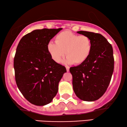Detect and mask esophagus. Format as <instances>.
Segmentation results:
<instances>
[{"mask_svg":"<svg viewBox=\"0 0 127 127\" xmlns=\"http://www.w3.org/2000/svg\"><path fill=\"white\" fill-rule=\"evenodd\" d=\"M66 69H67V72H68V71H69V67H68V66H66Z\"/></svg>","mask_w":127,"mask_h":127,"instance_id":"esophagus-1","label":"esophagus"}]
</instances>
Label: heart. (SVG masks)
Instances as JSON below:
<instances>
[{"label":"heart","mask_w":127,"mask_h":127,"mask_svg":"<svg viewBox=\"0 0 127 127\" xmlns=\"http://www.w3.org/2000/svg\"><path fill=\"white\" fill-rule=\"evenodd\" d=\"M48 53L56 63H59L65 55L67 63L79 65L86 61L92 50L90 38L85 35H79L69 31L57 35L55 43L50 42L47 45Z\"/></svg>","instance_id":"heart-1"}]
</instances>
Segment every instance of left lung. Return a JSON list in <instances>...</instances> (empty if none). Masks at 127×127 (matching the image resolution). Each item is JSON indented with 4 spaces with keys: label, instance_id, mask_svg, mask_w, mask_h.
Returning <instances> with one entry per match:
<instances>
[{
    "label": "left lung",
    "instance_id": "8db88e82",
    "mask_svg": "<svg viewBox=\"0 0 127 127\" xmlns=\"http://www.w3.org/2000/svg\"><path fill=\"white\" fill-rule=\"evenodd\" d=\"M88 36L92 50L86 61L69 68L76 95L83 101L98 99L107 90L114 70L113 48L106 38L99 33L79 31Z\"/></svg>",
    "mask_w": 127,
    "mask_h": 127
}]
</instances>
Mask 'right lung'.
<instances>
[{
	"label": "right lung",
	"mask_w": 127,
	"mask_h": 127,
	"mask_svg": "<svg viewBox=\"0 0 127 127\" xmlns=\"http://www.w3.org/2000/svg\"><path fill=\"white\" fill-rule=\"evenodd\" d=\"M62 28L32 31L21 39L14 59L16 83L24 97L32 104L44 106L52 101L59 83L67 72L48 53L50 40Z\"/></svg>",
	"instance_id": "right-lung-1"
}]
</instances>
